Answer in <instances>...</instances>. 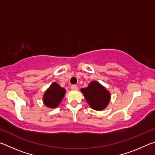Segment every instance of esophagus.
<instances>
[{
  "instance_id": "obj_1",
  "label": "esophagus",
  "mask_w": 155,
  "mask_h": 155,
  "mask_svg": "<svg viewBox=\"0 0 155 155\" xmlns=\"http://www.w3.org/2000/svg\"><path fill=\"white\" fill-rule=\"evenodd\" d=\"M70 88H71V90H78V87H77V85H72L71 87H70Z\"/></svg>"
}]
</instances>
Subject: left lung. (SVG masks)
<instances>
[{"label":"left lung","instance_id":"left-lung-1","mask_svg":"<svg viewBox=\"0 0 155 155\" xmlns=\"http://www.w3.org/2000/svg\"><path fill=\"white\" fill-rule=\"evenodd\" d=\"M91 109L102 111L107 108L111 100V94L103 85L96 81L89 83L87 87L81 90Z\"/></svg>","mask_w":155,"mask_h":155}]
</instances>
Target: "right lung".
Instances as JSON below:
<instances>
[{
	"label": "right lung",
	"mask_w": 155,
	"mask_h": 155,
	"mask_svg": "<svg viewBox=\"0 0 155 155\" xmlns=\"http://www.w3.org/2000/svg\"><path fill=\"white\" fill-rule=\"evenodd\" d=\"M65 94V89L61 87L58 83L53 82L44 94L43 103L50 109L57 108L64 98Z\"/></svg>",
	"instance_id": "1"
}]
</instances>
